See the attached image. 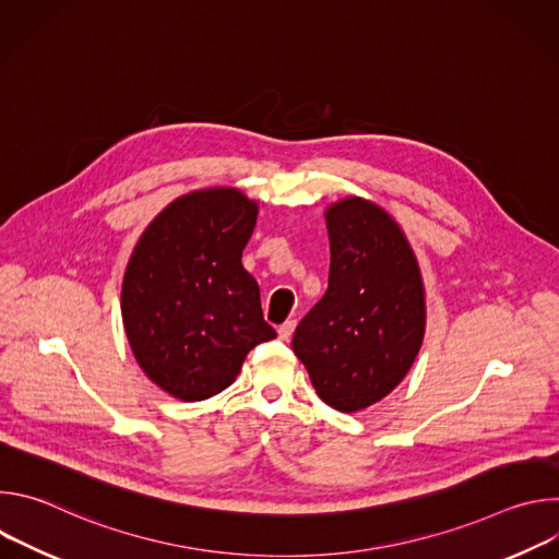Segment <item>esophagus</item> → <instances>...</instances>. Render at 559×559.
<instances>
[{
  "label": "esophagus",
  "mask_w": 559,
  "mask_h": 559,
  "mask_svg": "<svg viewBox=\"0 0 559 559\" xmlns=\"http://www.w3.org/2000/svg\"><path fill=\"white\" fill-rule=\"evenodd\" d=\"M294 330H296V321L283 323V325L278 328V338H281V341H289L292 334H294Z\"/></svg>",
  "instance_id": "34e87169"
}]
</instances>
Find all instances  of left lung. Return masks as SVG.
<instances>
[{
  "instance_id": "left-lung-1",
  "label": "left lung",
  "mask_w": 559,
  "mask_h": 559,
  "mask_svg": "<svg viewBox=\"0 0 559 559\" xmlns=\"http://www.w3.org/2000/svg\"><path fill=\"white\" fill-rule=\"evenodd\" d=\"M330 287L292 349L323 403L362 412L409 373L425 338L427 298L403 227L378 203L347 197L325 210Z\"/></svg>"
}]
</instances>
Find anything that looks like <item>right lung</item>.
<instances>
[{"mask_svg":"<svg viewBox=\"0 0 559 559\" xmlns=\"http://www.w3.org/2000/svg\"><path fill=\"white\" fill-rule=\"evenodd\" d=\"M259 203L236 188L175 199L139 236L121 283V318L143 373L186 403L229 386L246 356L276 336L243 267Z\"/></svg>","mask_w":559,"mask_h":559,"instance_id":"add662e5","label":"right lung"}]
</instances>
